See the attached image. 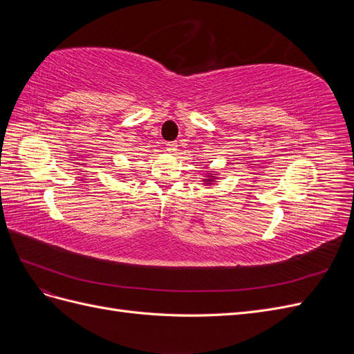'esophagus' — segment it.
Listing matches in <instances>:
<instances>
[{
  "label": "esophagus",
  "mask_w": 354,
  "mask_h": 354,
  "mask_svg": "<svg viewBox=\"0 0 354 354\" xmlns=\"http://www.w3.org/2000/svg\"><path fill=\"white\" fill-rule=\"evenodd\" d=\"M177 143L176 142H169V143H167V151L169 152V153H176V151H177Z\"/></svg>",
  "instance_id": "obj_1"
}]
</instances>
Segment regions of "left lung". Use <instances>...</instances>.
<instances>
[{"label":"left lung","instance_id":"1","mask_svg":"<svg viewBox=\"0 0 354 354\" xmlns=\"http://www.w3.org/2000/svg\"><path fill=\"white\" fill-rule=\"evenodd\" d=\"M214 180H216V176H208L207 178H203V181H205V185H208V186L212 185Z\"/></svg>","mask_w":354,"mask_h":354}]
</instances>
